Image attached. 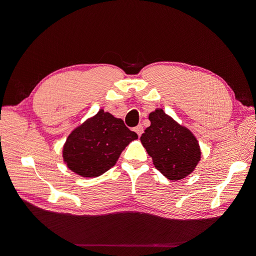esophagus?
I'll use <instances>...</instances> for the list:
<instances>
[{"mask_svg":"<svg viewBox=\"0 0 256 256\" xmlns=\"http://www.w3.org/2000/svg\"><path fill=\"white\" fill-rule=\"evenodd\" d=\"M143 130H143L142 124H139L138 126H136V128H135V132L138 134V136H139V137H140V136L142 135V134H143Z\"/></svg>","mask_w":256,"mask_h":256,"instance_id":"1","label":"esophagus"}]
</instances>
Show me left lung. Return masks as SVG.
Wrapping results in <instances>:
<instances>
[{
  "instance_id": "left-lung-1",
  "label": "left lung",
  "mask_w": 256,
  "mask_h": 256,
  "mask_svg": "<svg viewBox=\"0 0 256 256\" xmlns=\"http://www.w3.org/2000/svg\"><path fill=\"white\" fill-rule=\"evenodd\" d=\"M148 118L150 126L145 130L140 140L154 167L170 180L189 176L201 158L195 136L162 109L152 112Z\"/></svg>"
}]
</instances>
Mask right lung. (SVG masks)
<instances>
[{
	"label": "right lung",
	"instance_id": "add662e5",
	"mask_svg": "<svg viewBox=\"0 0 256 256\" xmlns=\"http://www.w3.org/2000/svg\"><path fill=\"white\" fill-rule=\"evenodd\" d=\"M138 135L122 119L100 110L74 128L63 146V160L83 178H98L112 168L122 150Z\"/></svg>",
	"mask_w": 256,
	"mask_h": 256
}]
</instances>
